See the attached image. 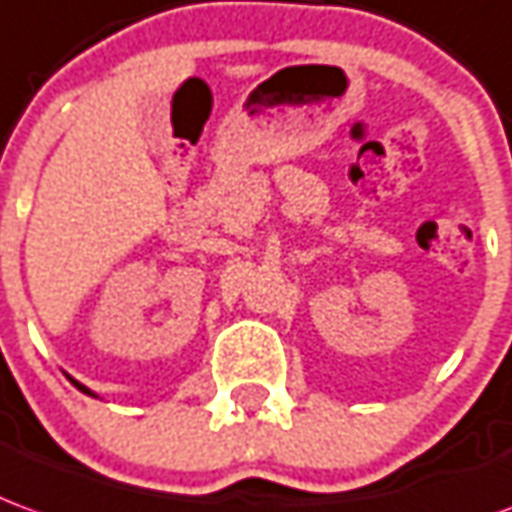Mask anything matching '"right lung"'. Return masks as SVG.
<instances>
[{
  "instance_id": "add662e5",
  "label": "right lung",
  "mask_w": 512,
  "mask_h": 512,
  "mask_svg": "<svg viewBox=\"0 0 512 512\" xmlns=\"http://www.w3.org/2000/svg\"><path fill=\"white\" fill-rule=\"evenodd\" d=\"M69 380H71V385H74V388H80L82 393H88V396H96V393L91 391V388H85V385H82V382H77V380H74V377H69Z\"/></svg>"
}]
</instances>
